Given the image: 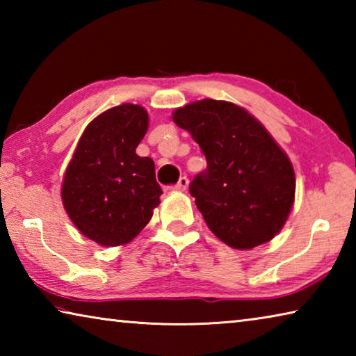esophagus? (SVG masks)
I'll list each match as a JSON object with an SVG mask.
<instances>
[{
  "label": "esophagus",
  "mask_w": 356,
  "mask_h": 356,
  "mask_svg": "<svg viewBox=\"0 0 356 356\" xmlns=\"http://www.w3.org/2000/svg\"><path fill=\"white\" fill-rule=\"evenodd\" d=\"M186 186H188V177H180L179 179V182L174 185V190H180V191H184Z\"/></svg>",
  "instance_id": "1"
}]
</instances>
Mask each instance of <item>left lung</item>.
I'll use <instances>...</instances> for the list:
<instances>
[{"instance_id":"8db88e82","label":"left lung","mask_w":356,"mask_h":356,"mask_svg":"<svg viewBox=\"0 0 356 356\" xmlns=\"http://www.w3.org/2000/svg\"><path fill=\"white\" fill-rule=\"evenodd\" d=\"M174 122L206 155L188 190L210 231L237 250L272 240L292 209L295 174L268 131L243 108L212 99L179 108Z\"/></svg>"}]
</instances>
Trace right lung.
<instances>
[{"instance_id": "add662e5", "label": "right lung", "mask_w": 356, "mask_h": 356, "mask_svg": "<svg viewBox=\"0 0 356 356\" xmlns=\"http://www.w3.org/2000/svg\"><path fill=\"white\" fill-rule=\"evenodd\" d=\"M146 131L143 106H114L88 125L65 171L63 202L70 220L104 246L130 242L160 202L154 160L135 152Z\"/></svg>"}]
</instances>
